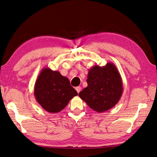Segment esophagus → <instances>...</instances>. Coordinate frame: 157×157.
Returning a JSON list of instances; mask_svg holds the SVG:
<instances>
[{"instance_id": "1", "label": "esophagus", "mask_w": 157, "mask_h": 157, "mask_svg": "<svg viewBox=\"0 0 157 157\" xmlns=\"http://www.w3.org/2000/svg\"><path fill=\"white\" fill-rule=\"evenodd\" d=\"M81 89H82V88L80 87V86H78V87H76L75 88V90H76V91L78 92V93H79V92H80V90H81Z\"/></svg>"}]
</instances>
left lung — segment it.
Here are the masks:
<instances>
[{
  "label": "left lung",
  "instance_id": "8db88e82",
  "mask_svg": "<svg viewBox=\"0 0 157 157\" xmlns=\"http://www.w3.org/2000/svg\"><path fill=\"white\" fill-rule=\"evenodd\" d=\"M87 83L88 86L79 93V96L98 113L113 108L122 96L121 77L113 63L93 66L89 69Z\"/></svg>",
  "mask_w": 157,
  "mask_h": 157
}]
</instances>
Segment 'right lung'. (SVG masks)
Segmentation results:
<instances>
[{
	"mask_svg": "<svg viewBox=\"0 0 157 157\" xmlns=\"http://www.w3.org/2000/svg\"><path fill=\"white\" fill-rule=\"evenodd\" d=\"M77 95L78 92L70 85L67 78L48 67L42 69L35 83L36 101L48 113L61 111Z\"/></svg>",
	"mask_w": 157,
	"mask_h": 157,
	"instance_id": "1",
	"label": "right lung"
}]
</instances>
